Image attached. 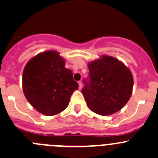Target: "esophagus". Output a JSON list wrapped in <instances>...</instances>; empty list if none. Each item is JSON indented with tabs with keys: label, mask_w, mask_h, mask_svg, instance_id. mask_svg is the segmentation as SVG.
Listing matches in <instances>:
<instances>
[{
	"label": "esophagus",
	"mask_w": 158,
	"mask_h": 158,
	"mask_svg": "<svg viewBox=\"0 0 158 158\" xmlns=\"http://www.w3.org/2000/svg\"><path fill=\"white\" fill-rule=\"evenodd\" d=\"M78 83H79V89H81L82 88V82H81V81H79V82H78Z\"/></svg>",
	"instance_id": "esophagus-1"
}]
</instances>
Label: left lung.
<instances>
[{"label": "left lung", "mask_w": 158, "mask_h": 158, "mask_svg": "<svg viewBox=\"0 0 158 158\" xmlns=\"http://www.w3.org/2000/svg\"><path fill=\"white\" fill-rule=\"evenodd\" d=\"M89 77L82 89L89 109L101 115H109L122 109L133 89L131 73L122 62L108 56L89 64Z\"/></svg>", "instance_id": "left-lung-1"}]
</instances>
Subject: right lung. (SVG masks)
<instances>
[{
    "mask_svg": "<svg viewBox=\"0 0 158 158\" xmlns=\"http://www.w3.org/2000/svg\"><path fill=\"white\" fill-rule=\"evenodd\" d=\"M79 85L65 61L56 51L38 54L27 63L23 73V90L32 106L45 115L66 109Z\"/></svg>",
    "mask_w": 158,
    "mask_h": 158,
    "instance_id": "obj_1",
    "label": "right lung"
}]
</instances>
